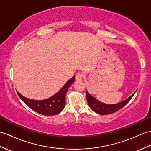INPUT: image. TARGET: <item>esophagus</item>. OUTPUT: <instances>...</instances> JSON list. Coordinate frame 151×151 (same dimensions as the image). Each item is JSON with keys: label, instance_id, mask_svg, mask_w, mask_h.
<instances>
[{"label": "esophagus", "instance_id": "34e87169", "mask_svg": "<svg viewBox=\"0 0 151 151\" xmlns=\"http://www.w3.org/2000/svg\"><path fill=\"white\" fill-rule=\"evenodd\" d=\"M76 80H82V74L80 73H78L76 74Z\"/></svg>", "mask_w": 151, "mask_h": 151}]
</instances>
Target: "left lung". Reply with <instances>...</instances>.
<instances>
[{
  "mask_svg": "<svg viewBox=\"0 0 151 151\" xmlns=\"http://www.w3.org/2000/svg\"><path fill=\"white\" fill-rule=\"evenodd\" d=\"M136 91L133 93L131 96H129L128 99L121 101L120 103L116 104H107L103 102H101V101L98 100L94 96L91 95L87 90L86 99L89 107L94 112H95L96 113L101 115H107L109 114L114 113L115 112L120 110L122 107H124L125 105L129 102V100L131 99V98L135 94Z\"/></svg>",
  "mask_w": 151,
  "mask_h": 151,
  "instance_id": "8db88e82",
  "label": "left lung"
}]
</instances>
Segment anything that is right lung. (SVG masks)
<instances>
[{"mask_svg":"<svg viewBox=\"0 0 151 151\" xmlns=\"http://www.w3.org/2000/svg\"><path fill=\"white\" fill-rule=\"evenodd\" d=\"M75 76L65 83V85L55 94L53 96L47 99L42 100H35L24 97L17 92L20 98L27 106L34 111L45 116H52L57 114L64 109L65 105V94L69 87L75 82Z\"/></svg>","mask_w":151,"mask_h":151,"instance_id":"add662e5","label":"right lung"}]
</instances>
